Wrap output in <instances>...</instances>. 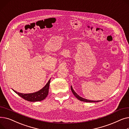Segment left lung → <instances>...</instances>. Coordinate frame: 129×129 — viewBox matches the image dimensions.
Segmentation results:
<instances>
[{
  "instance_id": "1",
  "label": "left lung",
  "mask_w": 129,
  "mask_h": 129,
  "mask_svg": "<svg viewBox=\"0 0 129 129\" xmlns=\"http://www.w3.org/2000/svg\"><path fill=\"white\" fill-rule=\"evenodd\" d=\"M71 90L73 92V93L74 94V95L76 97V98H77L78 100H80V101H84V102H86V103H96V102H99V101H101L102 100H97V101H93V100H88V99H85L84 98H82L80 96H79L78 94L74 90V89H73L72 88V86H71Z\"/></svg>"
}]
</instances>
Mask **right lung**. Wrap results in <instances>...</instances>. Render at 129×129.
Listing matches in <instances>:
<instances>
[{"instance_id":"obj_1","label":"right lung","mask_w":129,"mask_h":129,"mask_svg":"<svg viewBox=\"0 0 129 129\" xmlns=\"http://www.w3.org/2000/svg\"><path fill=\"white\" fill-rule=\"evenodd\" d=\"M50 80H49V82L46 84V85L38 91L36 92L31 93H22L18 92L12 89L17 94H18L19 96L22 97L24 99L31 101V102H35V101H41L45 99L47 97V94L49 93V89L50 83Z\"/></svg>"}]
</instances>
